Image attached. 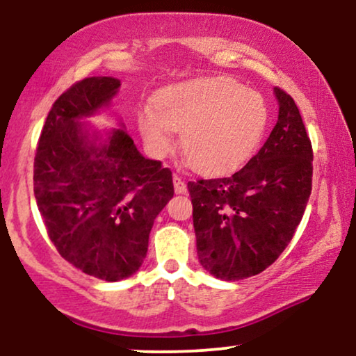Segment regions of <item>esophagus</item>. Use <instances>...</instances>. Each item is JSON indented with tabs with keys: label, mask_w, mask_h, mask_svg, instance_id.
Returning a JSON list of instances; mask_svg holds the SVG:
<instances>
[{
	"label": "esophagus",
	"mask_w": 356,
	"mask_h": 356,
	"mask_svg": "<svg viewBox=\"0 0 356 356\" xmlns=\"http://www.w3.org/2000/svg\"><path fill=\"white\" fill-rule=\"evenodd\" d=\"M174 191L175 194H184L187 191V184L184 182V179L179 174H174Z\"/></svg>",
	"instance_id": "34e87169"
}]
</instances>
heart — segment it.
I'll list each match as a JSON object with an SVG mask.
<instances>
[{
    "instance_id": "heart-1",
    "label": "heart",
    "mask_w": 356,
    "mask_h": 356,
    "mask_svg": "<svg viewBox=\"0 0 356 356\" xmlns=\"http://www.w3.org/2000/svg\"><path fill=\"white\" fill-rule=\"evenodd\" d=\"M154 108L138 110L137 124L155 155L174 147L181 134L186 161L207 175L226 174L251 159L269 122L264 97L227 76H207L170 85L155 95Z\"/></svg>"
}]
</instances>
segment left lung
<instances>
[{
	"label": "left lung",
	"instance_id": "obj_1",
	"mask_svg": "<svg viewBox=\"0 0 356 356\" xmlns=\"http://www.w3.org/2000/svg\"><path fill=\"white\" fill-rule=\"evenodd\" d=\"M275 93L280 115L259 152L229 177L187 182L199 261L224 281L271 266L312 194V140L291 95L277 87Z\"/></svg>",
	"mask_w": 356,
	"mask_h": 356
}]
</instances>
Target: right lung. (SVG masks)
Returning a JSON list of instances; mask_svg holds the SVG:
<instances>
[{
  "label": "right lung",
  "instance_id": "add662e5",
  "mask_svg": "<svg viewBox=\"0 0 356 356\" xmlns=\"http://www.w3.org/2000/svg\"><path fill=\"white\" fill-rule=\"evenodd\" d=\"M118 87L112 76H90L65 90L44 120L33 170L35 199L56 251L105 281L142 266L154 219L174 195L170 169L145 159L124 129L95 144L80 124Z\"/></svg>",
  "mask_w": 356,
  "mask_h": 356
}]
</instances>
